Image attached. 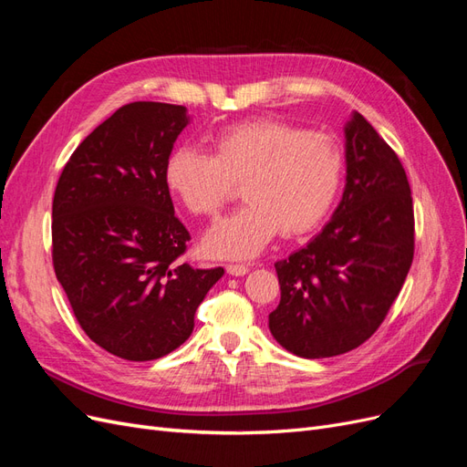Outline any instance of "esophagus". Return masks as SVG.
<instances>
[{"instance_id": "obj_1", "label": "esophagus", "mask_w": 467, "mask_h": 467, "mask_svg": "<svg viewBox=\"0 0 467 467\" xmlns=\"http://www.w3.org/2000/svg\"><path fill=\"white\" fill-rule=\"evenodd\" d=\"M225 271L232 276H245L249 273V266L245 265H225Z\"/></svg>"}]
</instances>
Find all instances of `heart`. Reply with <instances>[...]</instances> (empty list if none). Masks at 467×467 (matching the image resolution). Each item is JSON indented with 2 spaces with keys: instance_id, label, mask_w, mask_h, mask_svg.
Segmentation results:
<instances>
[{
  "instance_id": "1",
  "label": "heart",
  "mask_w": 467,
  "mask_h": 467,
  "mask_svg": "<svg viewBox=\"0 0 467 467\" xmlns=\"http://www.w3.org/2000/svg\"><path fill=\"white\" fill-rule=\"evenodd\" d=\"M214 155L181 146L165 163V182L196 216H214L244 182V208L206 232L210 257L251 259L285 235L316 230L329 214L343 182L345 155L325 132H304L273 119L225 126L214 138Z\"/></svg>"
}]
</instances>
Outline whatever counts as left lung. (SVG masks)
<instances>
[{"mask_svg": "<svg viewBox=\"0 0 467 467\" xmlns=\"http://www.w3.org/2000/svg\"><path fill=\"white\" fill-rule=\"evenodd\" d=\"M343 130L341 202L312 242L275 265L280 304L268 329L302 358L343 355L370 338L413 263V199L400 158L357 110Z\"/></svg>", "mask_w": 467, "mask_h": 467, "instance_id": "obj_1", "label": "left lung"}]
</instances>
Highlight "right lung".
Returning <instances> with one entry per match:
<instances>
[{
  "instance_id": "add662e5",
  "label": "right lung",
  "mask_w": 467,
  "mask_h": 467,
  "mask_svg": "<svg viewBox=\"0 0 467 467\" xmlns=\"http://www.w3.org/2000/svg\"><path fill=\"white\" fill-rule=\"evenodd\" d=\"M189 124L181 105H124L78 146L56 185V278L81 329L124 360H155L185 343L223 275L179 263L191 235L175 216L165 163Z\"/></svg>"
}]
</instances>
